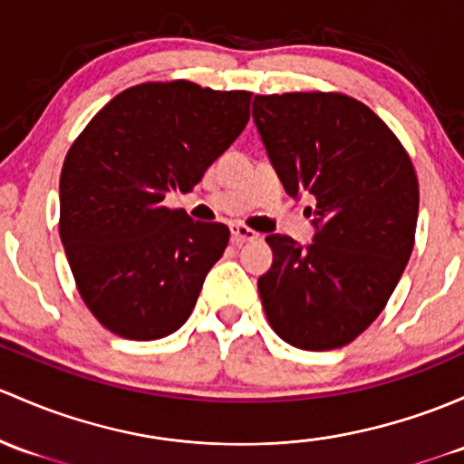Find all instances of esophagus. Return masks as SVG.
I'll use <instances>...</instances> for the list:
<instances>
[{
  "label": "esophagus",
  "mask_w": 464,
  "mask_h": 464,
  "mask_svg": "<svg viewBox=\"0 0 464 464\" xmlns=\"http://www.w3.org/2000/svg\"><path fill=\"white\" fill-rule=\"evenodd\" d=\"M231 237L236 245H245V242H253L257 240V233L253 231V228L245 227V224H231Z\"/></svg>",
  "instance_id": "esophagus-1"
}]
</instances>
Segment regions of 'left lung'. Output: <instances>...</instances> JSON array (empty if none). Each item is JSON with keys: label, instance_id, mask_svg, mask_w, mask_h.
I'll return each instance as SVG.
<instances>
[{"label": "left lung", "instance_id": "obj_1", "mask_svg": "<svg viewBox=\"0 0 464 464\" xmlns=\"http://www.w3.org/2000/svg\"><path fill=\"white\" fill-rule=\"evenodd\" d=\"M253 120L285 191L315 198L311 245L266 237V320L297 349L344 347L378 318L411 256L416 170L393 130L343 92L256 95Z\"/></svg>", "mask_w": 464, "mask_h": 464}]
</instances>
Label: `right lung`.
<instances>
[{"instance_id":"add662e5","label":"right lung","mask_w":464,"mask_h":464,"mask_svg":"<svg viewBox=\"0 0 464 464\" xmlns=\"http://www.w3.org/2000/svg\"><path fill=\"white\" fill-rule=\"evenodd\" d=\"M251 95L146 82L115 95L68 149L62 245L82 300L115 335L158 340L191 315L228 228L195 222L162 199L191 191L236 142Z\"/></svg>"}]
</instances>
